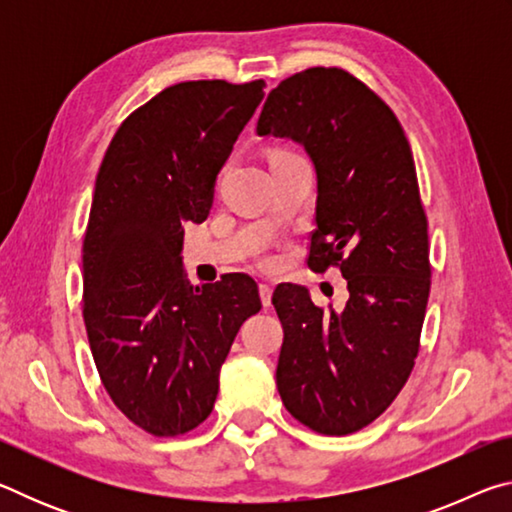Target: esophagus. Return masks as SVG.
<instances>
[{
    "instance_id": "esophagus-1",
    "label": "esophagus",
    "mask_w": 512,
    "mask_h": 512,
    "mask_svg": "<svg viewBox=\"0 0 512 512\" xmlns=\"http://www.w3.org/2000/svg\"><path fill=\"white\" fill-rule=\"evenodd\" d=\"M259 298H262V305L264 307L271 305V298H273V284L271 282L259 284Z\"/></svg>"
}]
</instances>
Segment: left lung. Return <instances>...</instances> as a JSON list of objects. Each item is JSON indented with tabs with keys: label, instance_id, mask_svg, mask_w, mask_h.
I'll return each mask as SVG.
<instances>
[{
	"label": "left lung",
	"instance_id": "8db88e82",
	"mask_svg": "<svg viewBox=\"0 0 512 512\" xmlns=\"http://www.w3.org/2000/svg\"><path fill=\"white\" fill-rule=\"evenodd\" d=\"M257 135L305 146L318 183L307 262L339 266L350 291L343 311L316 307L298 284L273 291L277 391L305 427L345 436L391 406L420 350L431 266L411 146L393 110L339 67L284 79Z\"/></svg>",
	"mask_w": 512,
	"mask_h": 512
}]
</instances>
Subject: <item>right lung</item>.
<instances>
[{
    "label": "right lung",
    "instance_id": "right-lung-1",
    "mask_svg": "<svg viewBox=\"0 0 512 512\" xmlns=\"http://www.w3.org/2000/svg\"><path fill=\"white\" fill-rule=\"evenodd\" d=\"M264 99V81L171 85L117 128L94 183L83 239V320L110 400L153 436L212 413L219 370L262 309L244 273L192 287L185 223H203L214 183Z\"/></svg>",
    "mask_w": 512,
    "mask_h": 512
}]
</instances>
